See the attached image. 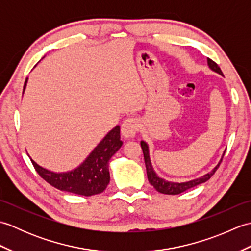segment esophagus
<instances>
[{"mask_svg":"<svg viewBox=\"0 0 251 251\" xmlns=\"http://www.w3.org/2000/svg\"><path fill=\"white\" fill-rule=\"evenodd\" d=\"M139 122H138L137 119H135V117H128L122 124V136L127 138V139L128 138H134L137 135V132L139 131Z\"/></svg>","mask_w":251,"mask_h":251,"instance_id":"esophagus-1","label":"esophagus"}]
</instances>
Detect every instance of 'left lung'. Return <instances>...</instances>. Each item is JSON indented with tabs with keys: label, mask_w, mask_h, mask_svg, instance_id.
Instances as JSON below:
<instances>
[{
	"label": "left lung",
	"mask_w": 251,
	"mask_h": 251,
	"mask_svg": "<svg viewBox=\"0 0 251 251\" xmlns=\"http://www.w3.org/2000/svg\"><path fill=\"white\" fill-rule=\"evenodd\" d=\"M207 62H208V66H209V68L211 69L212 71L219 73L220 75H223L221 69L219 68V66H218L215 61H212L211 59L208 58ZM140 145H141L142 151H143V156H145V163H146V168H147V175H148L149 182H150L154 186V189L158 191L159 193L168 194V195L180 194V193H182V192H184L186 190H189L191 188H194V186L199 185L201 183L206 182V181L209 180L211 178V176L216 173V170L218 169V167L220 166V164L222 162V157H223V155H225V153H223L220 162L216 165V167L212 169L210 173L201 176V177L197 178V179L185 181V182H173V181H167V180H165L161 177H158L157 174L155 173V170H154V168L152 166V163H151V159H150V151H149L148 143L142 140L140 142Z\"/></svg>",
	"instance_id": "left-lung-1"
}]
</instances>
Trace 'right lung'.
Wrapping results in <instances>:
<instances>
[{
    "mask_svg": "<svg viewBox=\"0 0 251 251\" xmlns=\"http://www.w3.org/2000/svg\"><path fill=\"white\" fill-rule=\"evenodd\" d=\"M26 83L28 78H25L24 92ZM122 145L120 126L117 125L104 136L79 166L70 172H51L40 166L31 157L30 159L37 174L56 189L77 195L92 196L103 192L108 186L110 182L109 161Z\"/></svg>",
    "mask_w": 251,
    "mask_h": 251,
    "instance_id": "obj_1",
    "label": "right lung"
}]
</instances>
